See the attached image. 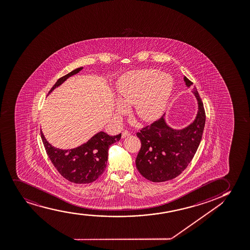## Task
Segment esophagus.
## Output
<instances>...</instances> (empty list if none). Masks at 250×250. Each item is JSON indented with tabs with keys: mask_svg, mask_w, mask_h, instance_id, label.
<instances>
[{
	"mask_svg": "<svg viewBox=\"0 0 250 250\" xmlns=\"http://www.w3.org/2000/svg\"><path fill=\"white\" fill-rule=\"evenodd\" d=\"M130 135V133L128 130H124L123 132H122V138H125L127 136H129Z\"/></svg>",
	"mask_w": 250,
	"mask_h": 250,
	"instance_id": "obj_1",
	"label": "esophagus"
}]
</instances>
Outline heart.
Returning a JSON list of instances; mask_svg holds the SVG:
<instances>
[{"label": "heart", "instance_id": "1", "mask_svg": "<svg viewBox=\"0 0 250 250\" xmlns=\"http://www.w3.org/2000/svg\"><path fill=\"white\" fill-rule=\"evenodd\" d=\"M153 69L136 71L125 80L119 89L120 102L116 104V115L126 114L125 105L134 104L136 116L144 121H154L163 114L173 87L169 74Z\"/></svg>", "mask_w": 250, "mask_h": 250}]
</instances>
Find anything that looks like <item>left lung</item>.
Instances as JSON below:
<instances>
[{"instance_id":"left-lung-1","label":"left lung","mask_w":250,"mask_h":250,"mask_svg":"<svg viewBox=\"0 0 250 250\" xmlns=\"http://www.w3.org/2000/svg\"><path fill=\"white\" fill-rule=\"evenodd\" d=\"M184 81L188 87L193 84L186 77ZM193 93L197 99L198 112L194 121L188 126L173 129L162 116L136 133L142 142L136 157V167L144 178L151 182H164L179 176L188 167L197 151L203 135L206 113L195 87Z\"/></svg>"}]
</instances>
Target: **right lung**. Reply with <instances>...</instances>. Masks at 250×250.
Listing matches in <instances>:
<instances>
[{
  "instance_id": "obj_1",
  "label": "right lung",
  "mask_w": 250,
  "mask_h": 250,
  "mask_svg": "<svg viewBox=\"0 0 250 250\" xmlns=\"http://www.w3.org/2000/svg\"><path fill=\"white\" fill-rule=\"evenodd\" d=\"M83 67L61 77L49 92L62 85L67 78L82 71ZM41 139L49 159L59 173L75 184H89L95 181L104 171L108 161L109 146L121 140V134L109 136L104 131L97 133L88 142L70 150L54 147L41 131Z\"/></svg>"
}]
</instances>
